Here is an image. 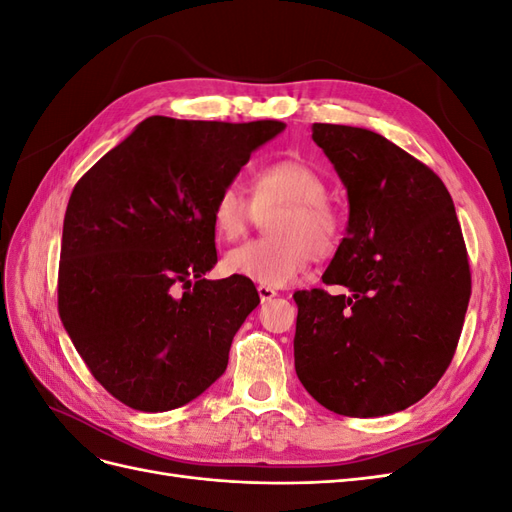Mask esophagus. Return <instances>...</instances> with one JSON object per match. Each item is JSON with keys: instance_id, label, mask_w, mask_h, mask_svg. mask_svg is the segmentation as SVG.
Masks as SVG:
<instances>
[{"instance_id": "1", "label": "esophagus", "mask_w": 512, "mask_h": 512, "mask_svg": "<svg viewBox=\"0 0 512 512\" xmlns=\"http://www.w3.org/2000/svg\"><path fill=\"white\" fill-rule=\"evenodd\" d=\"M258 297H260L262 303H267V301L277 297V292L273 288H269V286H258Z\"/></svg>"}]
</instances>
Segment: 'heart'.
<instances>
[{
	"label": "heart",
	"instance_id": "b5f03b06",
	"mask_svg": "<svg viewBox=\"0 0 512 512\" xmlns=\"http://www.w3.org/2000/svg\"><path fill=\"white\" fill-rule=\"evenodd\" d=\"M327 179L305 160H277L256 170L250 181V203L228 185L211 205L213 232L235 241L254 222L267 218L271 237L247 241L224 256L228 275L252 280L260 286L290 284L314 258L337 252L344 235L342 213L327 198Z\"/></svg>",
	"mask_w": 512,
	"mask_h": 512
}]
</instances>
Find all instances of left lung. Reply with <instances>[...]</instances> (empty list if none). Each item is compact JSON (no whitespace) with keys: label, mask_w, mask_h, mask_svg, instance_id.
Returning <instances> with one entry per match:
<instances>
[{"label":"left lung","mask_w":512,"mask_h":512,"mask_svg":"<svg viewBox=\"0 0 512 512\" xmlns=\"http://www.w3.org/2000/svg\"><path fill=\"white\" fill-rule=\"evenodd\" d=\"M348 192V226L324 284L294 292V369L320 406L384 416L423 399L455 354L470 265L453 198L423 162L365 128L314 123Z\"/></svg>","instance_id":"1"}]
</instances>
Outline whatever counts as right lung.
I'll list each match as a JSON object with an SVG mask.
<instances>
[{
	"mask_svg": "<svg viewBox=\"0 0 512 512\" xmlns=\"http://www.w3.org/2000/svg\"><path fill=\"white\" fill-rule=\"evenodd\" d=\"M282 121L153 115L100 158L68 200L59 316L89 371L123 404H190L228 365L260 303L252 280H205L218 262L211 205Z\"/></svg>",
	"mask_w": 512,
	"mask_h": 512,
	"instance_id": "right-lung-1",
	"label": "right lung"
}]
</instances>
